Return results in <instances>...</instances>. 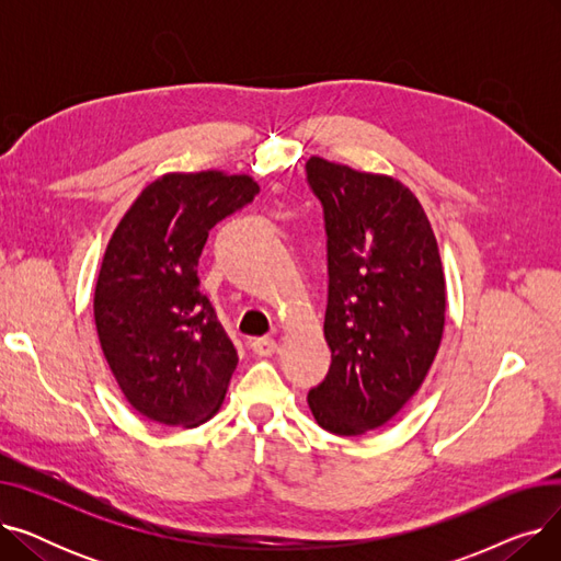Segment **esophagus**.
Returning <instances> with one entry per match:
<instances>
[{
    "label": "esophagus",
    "instance_id": "esophagus-1",
    "mask_svg": "<svg viewBox=\"0 0 561 561\" xmlns=\"http://www.w3.org/2000/svg\"><path fill=\"white\" fill-rule=\"evenodd\" d=\"M250 347H252L254 355H259V357H271L273 352L277 350V341L268 339V336H261V339H252Z\"/></svg>",
    "mask_w": 561,
    "mask_h": 561
}]
</instances>
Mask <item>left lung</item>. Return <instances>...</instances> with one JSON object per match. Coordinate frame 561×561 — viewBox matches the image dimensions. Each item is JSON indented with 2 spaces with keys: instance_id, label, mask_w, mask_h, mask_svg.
<instances>
[{
  "instance_id": "obj_1",
  "label": "left lung",
  "mask_w": 561,
  "mask_h": 561,
  "mask_svg": "<svg viewBox=\"0 0 561 561\" xmlns=\"http://www.w3.org/2000/svg\"><path fill=\"white\" fill-rule=\"evenodd\" d=\"M305 170L325 218L332 350L307 402L322 430L359 436L389 423L423 385L444 336V268L407 186L320 157Z\"/></svg>"
}]
</instances>
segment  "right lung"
I'll return each mask as SVG.
<instances>
[{"label": "right lung", "instance_id": "right-lung-1", "mask_svg": "<svg viewBox=\"0 0 561 561\" xmlns=\"http://www.w3.org/2000/svg\"><path fill=\"white\" fill-rule=\"evenodd\" d=\"M256 193L245 174H163L111 236L95 325L117 387L145 419L197 427L225 400L239 355L202 296L197 261L209 231Z\"/></svg>", "mask_w": 561, "mask_h": 561}]
</instances>
